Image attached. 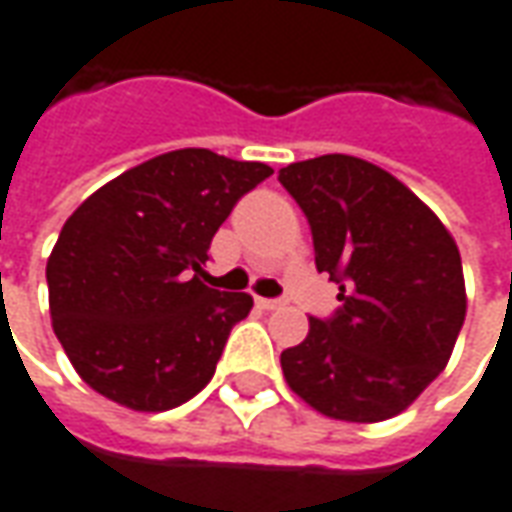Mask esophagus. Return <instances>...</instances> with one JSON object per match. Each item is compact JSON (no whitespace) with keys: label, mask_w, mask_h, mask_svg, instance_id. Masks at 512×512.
I'll return each mask as SVG.
<instances>
[{"label":"esophagus","mask_w":512,"mask_h":512,"mask_svg":"<svg viewBox=\"0 0 512 512\" xmlns=\"http://www.w3.org/2000/svg\"><path fill=\"white\" fill-rule=\"evenodd\" d=\"M257 305H260L263 311H280L285 302L283 300H257Z\"/></svg>","instance_id":"34e87169"}]
</instances>
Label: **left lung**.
<instances>
[{"label":"left lung","mask_w":512,"mask_h":512,"mask_svg":"<svg viewBox=\"0 0 512 512\" xmlns=\"http://www.w3.org/2000/svg\"><path fill=\"white\" fill-rule=\"evenodd\" d=\"M314 235L316 269L339 283L333 319H308L280 356L285 384L319 415H401L446 370L465 322L460 249L443 221L367 159L325 154L280 170Z\"/></svg>","instance_id":"obj_1"}]
</instances>
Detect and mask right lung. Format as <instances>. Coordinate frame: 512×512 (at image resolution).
<instances>
[{
	"mask_svg": "<svg viewBox=\"0 0 512 512\" xmlns=\"http://www.w3.org/2000/svg\"><path fill=\"white\" fill-rule=\"evenodd\" d=\"M271 173L182 148L120 173L66 218L47 260L52 330L95 392L165 412L210 384L255 302L201 283V263L235 201Z\"/></svg>",
	"mask_w": 512,
	"mask_h": 512,
	"instance_id": "right-lung-1",
	"label": "right lung"
}]
</instances>
